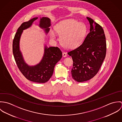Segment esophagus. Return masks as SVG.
Masks as SVG:
<instances>
[{
    "mask_svg": "<svg viewBox=\"0 0 122 122\" xmlns=\"http://www.w3.org/2000/svg\"><path fill=\"white\" fill-rule=\"evenodd\" d=\"M62 56H63L64 57H66V56H67V53L66 52H62Z\"/></svg>",
    "mask_w": 122,
    "mask_h": 122,
    "instance_id": "obj_1",
    "label": "esophagus"
}]
</instances>
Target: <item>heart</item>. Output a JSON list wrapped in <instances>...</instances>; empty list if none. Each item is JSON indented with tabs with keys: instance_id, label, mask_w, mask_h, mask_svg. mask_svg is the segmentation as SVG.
Here are the masks:
<instances>
[{
	"instance_id": "obj_1",
	"label": "heart",
	"mask_w": 122,
	"mask_h": 122,
	"mask_svg": "<svg viewBox=\"0 0 122 122\" xmlns=\"http://www.w3.org/2000/svg\"><path fill=\"white\" fill-rule=\"evenodd\" d=\"M55 30L60 36V41L61 45L67 49H74L79 46L84 41L86 33V25L74 19H67L57 24ZM54 39L55 35L51 34Z\"/></svg>"
}]
</instances>
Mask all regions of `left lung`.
Segmentation results:
<instances>
[{
	"label": "left lung",
	"mask_w": 122,
	"mask_h": 122,
	"mask_svg": "<svg viewBox=\"0 0 122 122\" xmlns=\"http://www.w3.org/2000/svg\"><path fill=\"white\" fill-rule=\"evenodd\" d=\"M90 24V32L78 47L69 51L73 61L71 74L78 82L86 81L98 72L104 60L107 45L102 27L87 17Z\"/></svg>",
	"instance_id": "left-lung-1"
}]
</instances>
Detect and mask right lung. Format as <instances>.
Wrapping results in <instances>:
<instances>
[{
  "label": "right lung",
  "instance_id": "add662e5",
  "mask_svg": "<svg viewBox=\"0 0 122 122\" xmlns=\"http://www.w3.org/2000/svg\"><path fill=\"white\" fill-rule=\"evenodd\" d=\"M34 18L22 23L18 29L13 42V52L18 69L28 80L36 83H44L47 82L52 76L56 64L61 59L62 53L58 47H45L44 57L41 62L35 66H29L23 61L19 50V41L22 30L30 27L33 22L37 19ZM49 18L43 17L40 19L39 26L45 29L46 33L50 26Z\"/></svg>",
  "mask_w": 122,
  "mask_h": 122
}]
</instances>
